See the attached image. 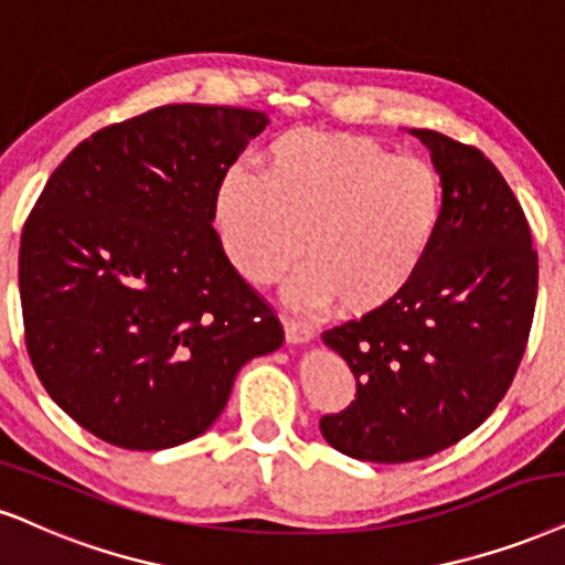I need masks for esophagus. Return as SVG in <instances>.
<instances>
[{
  "instance_id": "34e87169",
  "label": "esophagus",
  "mask_w": 565,
  "mask_h": 565,
  "mask_svg": "<svg viewBox=\"0 0 565 565\" xmlns=\"http://www.w3.org/2000/svg\"><path fill=\"white\" fill-rule=\"evenodd\" d=\"M282 327H285V338H288V343H309L311 338H315V330H311L309 324L301 322V319H294V317H282Z\"/></svg>"
}]
</instances>
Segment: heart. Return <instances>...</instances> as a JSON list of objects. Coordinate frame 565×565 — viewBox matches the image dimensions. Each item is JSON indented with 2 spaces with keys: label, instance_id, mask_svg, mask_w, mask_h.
Returning <instances> with one entry per match:
<instances>
[{
  "label": "heart",
  "instance_id": "heart-1",
  "mask_svg": "<svg viewBox=\"0 0 565 565\" xmlns=\"http://www.w3.org/2000/svg\"><path fill=\"white\" fill-rule=\"evenodd\" d=\"M443 209V178L427 159L395 157L372 138L298 130L267 146L259 175L222 178L214 220L248 282H275L301 250L306 264L285 288L290 303L335 298L343 315H366L414 280Z\"/></svg>",
  "mask_w": 565,
  "mask_h": 565
}]
</instances>
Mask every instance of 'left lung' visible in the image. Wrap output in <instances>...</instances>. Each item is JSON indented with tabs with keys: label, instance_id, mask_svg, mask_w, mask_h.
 Returning a JSON list of instances; mask_svg holds the SVG:
<instances>
[{
	"label": "left lung",
	"instance_id": "obj_1",
	"mask_svg": "<svg viewBox=\"0 0 565 565\" xmlns=\"http://www.w3.org/2000/svg\"><path fill=\"white\" fill-rule=\"evenodd\" d=\"M411 134L443 178L437 238L393 301L322 335L351 366L356 401L319 429L372 463L419 461L471 435L511 387L537 303V250L498 167L435 130Z\"/></svg>",
	"mask_w": 565,
	"mask_h": 565
}]
</instances>
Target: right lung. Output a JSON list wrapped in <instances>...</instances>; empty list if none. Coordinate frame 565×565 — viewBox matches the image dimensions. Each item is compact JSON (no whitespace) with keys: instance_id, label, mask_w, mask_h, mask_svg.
Listing matches in <instances>:
<instances>
[{"instance_id":"right-lung-1","label":"right lung","mask_w":565,"mask_h":565,"mask_svg":"<svg viewBox=\"0 0 565 565\" xmlns=\"http://www.w3.org/2000/svg\"><path fill=\"white\" fill-rule=\"evenodd\" d=\"M256 109L167 104L65 157L20 238L25 348L52 401L128 450L217 422L235 374L282 324L222 250L214 199Z\"/></svg>"}]
</instances>
